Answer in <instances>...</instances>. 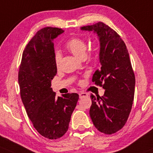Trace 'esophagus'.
<instances>
[{"label":"esophagus","instance_id":"esophagus-1","mask_svg":"<svg viewBox=\"0 0 153 153\" xmlns=\"http://www.w3.org/2000/svg\"><path fill=\"white\" fill-rule=\"evenodd\" d=\"M79 98H82V97H88V94H86V93H83V92H80L79 94Z\"/></svg>","mask_w":153,"mask_h":153}]
</instances>
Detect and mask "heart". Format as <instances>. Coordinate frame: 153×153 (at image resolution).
I'll use <instances>...</instances> for the list:
<instances>
[{
  "label": "heart",
  "instance_id": "b5f03b06",
  "mask_svg": "<svg viewBox=\"0 0 153 153\" xmlns=\"http://www.w3.org/2000/svg\"><path fill=\"white\" fill-rule=\"evenodd\" d=\"M65 48L68 51L78 57H82L85 54L86 48H87V43L82 38L79 37H71L65 43ZM54 64L56 67H58L60 60V54L59 53L56 52L53 57Z\"/></svg>",
  "mask_w": 153,
  "mask_h": 153
}]
</instances>
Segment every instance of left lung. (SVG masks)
Returning <instances> with one entry per match:
<instances>
[{
  "instance_id": "obj_1",
  "label": "left lung",
  "mask_w": 153,
  "mask_h": 153,
  "mask_svg": "<svg viewBox=\"0 0 153 153\" xmlns=\"http://www.w3.org/2000/svg\"><path fill=\"white\" fill-rule=\"evenodd\" d=\"M81 29L98 35L101 68L92 82L105 90L102 97L91 95L90 116L99 131L111 135L125 125L134 99L135 79L128 51L117 32L102 22Z\"/></svg>"
}]
</instances>
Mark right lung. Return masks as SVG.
<instances>
[{
	"instance_id": "add662e5",
	"label": "right lung",
	"mask_w": 153,
	"mask_h": 153,
	"mask_svg": "<svg viewBox=\"0 0 153 153\" xmlns=\"http://www.w3.org/2000/svg\"><path fill=\"white\" fill-rule=\"evenodd\" d=\"M62 29L45 27L26 45L18 72L20 97L34 128L48 139H57L68 129L79 95L75 93L56 97L51 88L56 74L53 39Z\"/></svg>"
}]
</instances>
